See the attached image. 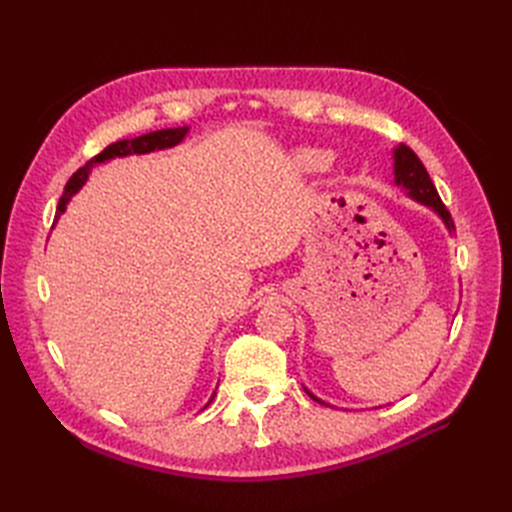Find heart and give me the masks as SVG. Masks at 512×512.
Wrapping results in <instances>:
<instances>
[{
	"instance_id": "1",
	"label": "heart",
	"mask_w": 512,
	"mask_h": 512,
	"mask_svg": "<svg viewBox=\"0 0 512 512\" xmlns=\"http://www.w3.org/2000/svg\"><path fill=\"white\" fill-rule=\"evenodd\" d=\"M297 164L303 170H322L329 164V156L320 149H301L297 153Z\"/></svg>"
}]
</instances>
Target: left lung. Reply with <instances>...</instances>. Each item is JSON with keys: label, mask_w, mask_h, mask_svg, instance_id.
<instances>
[{"label": "left lung", "mask_w": 512, "mask_h": 512, "mask_svg": "<svg viewBox=\"0 0 512 512\" xmlns=\"http://www.w3.org/2000/svg\"><path fill=\"white\" fill-rule=\"evenodd\" d=\"M395 183L401 185V188H406L408 196L418 200V203H423V205H427V207L436 211L442 218V222L446 224L448 232L455 230L451 213H448V209L444 207L442 198L436 190V185H433V181L427 173V168L423 166L421 160H418L416 153L406 145H399L395 149ZM307 395L312 397L314 401H318V404H324L322 399H318L316 395H312L309 391H307ZM324 406H329V404H324Z\"/></svg>", "instance_id": "left-lung-1"}]
</instances>
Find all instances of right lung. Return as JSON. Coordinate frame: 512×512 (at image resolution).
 Listing matches in <instances>:
<instances>
[{
    "instance_id": "right-lung-1",
    "label": "right lung",
    "mask_w": 512,
    "mask_h": 512,
    "mask_svg": "<svg viewBox=\"0 0 512 512\" xmlns=\"http://www.w3.org/2000/svg\"><path fill=\"white\" fill-rule=\"evenodd\" d=\"M188 126L183 128H168V130H158V132H149L143 136H136L130 138V141H117L113 145H108L106 149H102L98 156L91 158L89 162H85L76 173L68 179L66 188H64V196L59 198V205H57V215H61L66 211L68 200L72 198V194L79 192L83 188V183L87 181L89 170L94 164L106 162V160H113V158H121V156H130V153H149V151H156V149H166V147H175L177 143H181L185 134H188Z\"/></svg>"
}]
</instances>
